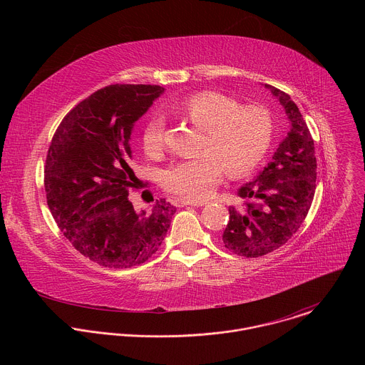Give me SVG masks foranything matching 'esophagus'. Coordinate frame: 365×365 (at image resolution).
Wrapping results in <instances>:
<instances>
[{
  "instance_id": "esophagus-1",
  "label": "esophagus",
  "mask_w": 365,
  "mask_h": 365,
  "mask_svg": "<svg viewBox=\"0 0 365 365\" xmlns=\"http://www.w3.org/2000/svg\"><path fill=\"white\" fill-rule=\"evenodd\" d=\"M187 205H190V206H203V205H206V200H190V199H183L182 200V206H187Z\"/></svg>"
}]
</instances>
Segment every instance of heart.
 Here are the masks:
<instances>
[{"label": "heart", "mask_w": 365, "mask_h": 365, "mask_svg": "<svg viewBox=\"0 0 365 365\" xmlns=\"http://www.w3.org/2000/svg\"><path fill=\"white\" fill-rule=\"evenodd\" d=\"M172 110L205 131L200 154L175 165L165 176L168 190L185 199H200L221 180L222 172L242 176L266 155L273 138L270 113L259 106H238L221 92L202 91ZM143 148L150 158L165 150V121L154 115L143 130Z\"/></svg>", "instance_id": "b5f03b06"}]
</instances>
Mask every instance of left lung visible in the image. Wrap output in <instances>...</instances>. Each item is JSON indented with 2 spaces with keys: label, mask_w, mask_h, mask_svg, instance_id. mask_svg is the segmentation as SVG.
Wrapping results in <instances>:
<instances>
[{
  "label": "left lung",
  "mask_w": 365,
  "mask_h": 365,
  "mask_svg": "<svg viewBox=\"0 0 365 365\" xmlns=\"http://www.w3.org/2000/svg\"><path fill=\"white\" fill-rule=\"evenodd\" d=\"M283 106L290 131L273 159L257 178L240 187L244 207L230 206L222 234L227 250L242 257H262L286 244L304 221L317 189L314 138L292 98L264 85Z\"/></svg>",
  "instance_id": "obj_1"
}]
</instances>
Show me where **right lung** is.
Listing matches in <instances>:
<instances>
[{
	"label": "right lung",
	"mask_w": 365,
	"mask_h": 365,
	"mask_svg": "<svg viewBox=\"0 0 365 365\" xmlns=\"http://www.w3.org/2000/svg\"><path fill=\"white\" fill-rule=\"evenodd\" d=\"M163 91L159 85L102 88L66 114L51 138L44 166L48 210L72 245L102 267L147 262L176 212L166 199L137 212L128 196L140 183L131 131Z\"/></svg>",
	"instance_id": "right-lung-1"
}]
</instances>
